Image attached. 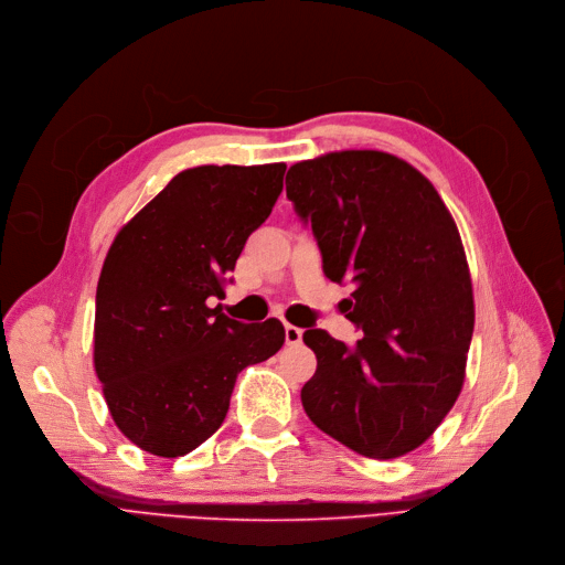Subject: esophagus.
<instances>
[{
    "label": "esophagus",
    "instance_id": "esophagus-1",
    "mask_svg": "<svg viewBox=\"0 0 565 565\" xmlns=\"http://www.w3.org/2000/svg\"><path fill=\"white\" fill-rule=\"evenodd\" d=\"M301 338H303V331L299 327H291V324H285V342L289 347H297L301 344Z\"/></svg>",
    "mask_w": 565,
    "mask_h": 565
}]
</instances>
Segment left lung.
<instances>
[{
  "instance_id": "8db88e82",
  "label": "left lung",
  "mask_w": 565,
  "mask_h": 565,
  "mask_svg": "<svg viewBox=\"0 0 565 565\" xmlns=\"http://www.w3.org/2000/svg\"><path fill=\"white\" fill-rule=\"evenodd\" d=\"M324 274L352 285L354 347L321 329L301 388L308 418L347 448L393 460L435 433L465 384L473 291L462 238L435 185L384 151H335L287 172Z\"/></svg>"
}]
</instances>
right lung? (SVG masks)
Masks as SVG:
<instances>
[{"instance_id":"right-lung-1","label":"right lung","mask_w":565,"mask_h":565,"mask_svg":"<svg viewBox=\"0 0 565 565\" xmlns=\"http://www.w3.org/2000/svg\"><path fill=\"white\" fill-rule=\"evenodd\" d=\"M285 163L179 172L115 236L96 287L94 367L113 420L142 450L181 458L223 425L238 372L285 342L213 299L282 193Z\"/></svg>"}]
</instances>
